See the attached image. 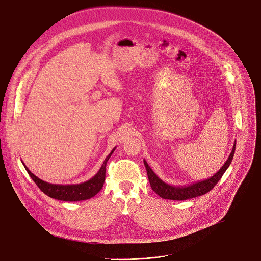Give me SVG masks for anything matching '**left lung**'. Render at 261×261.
I'll return each instance as SVG.
<instances>
[{
    "instance_id": "8db88e82",
    "label": "left lung",
    "mask_w": 261,
    "mask_h": 261,
    "mask_svg": "<svg viewBox=\"0 0 261 261\" xmlns=\"http://www.w3.org/2000/svg\"><path fill=\"white\" fill-rule=\"evenodd\" d=\"M236 144H237V141L233 144V148L231 150L229 157L214 176H212L206 180H202L195 184H191L189 186H184V187L171 186L165 182L164 180H161L160 178L154 173V171L150 168V166L148 165L146 160H144V165L146 167V171H147V175H148L151 188L158 196H160L161 198L166 200H173V201H185V200L200 197L208 193L218 184V181L221 180L222 175L231 164L234 151H236Z\"/></svg>"
}]
</instances>
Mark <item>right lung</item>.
<instances>
[{"label":"right lung","instance_id":"obj_1","mask_svg":"<svg viewBox=\"0 0 261 261\" xmlns=\"http://www.w3.org/2000/svg\"><path fill=\"white\" fill-rule=\"evenodd\" d=\"M116 149L113 148L110 154L105 158L101 166L99 171L96 173L94 177H92L90 180L83 181L81 184H72V185H59V184H50L47 181L40 180L36 175H34L28 167L22 163L24 166L28 174L33 180L37 184V186L44 193L46 196L59 200V201H80L84 200H89L93 198L97 193H99L104 180H105V172H106V164L107 161L111 157L112 153Z\"/></svg>","mask_w":261,"mask_h":261}]
</instances>
